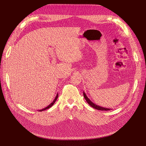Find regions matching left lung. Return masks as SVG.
<instances>
[{
	"instance_id": "left-lung-1",
	"label": "left lung",
	"mask_w": 146,
	"mask_h": 146,
	"mask_svg": "<svg viewBox=\"0 0 146 146\" xmlns=\"http://www.w3.org/2000/svg\"><path fill=\"white\" fill-rule=\"evenodd\" d=\"M83 96H84V98H85V99H86V102L89 104V105L90 106H91L92 108L96 109V110H101V111H109V110H111V109H110V108H104V107H102V106H100L99 105H96L95 104H94V102H92L90 99L88 98V97L86 96V94L85 93V92H83Z\"/></svg>"
}]
</instances>
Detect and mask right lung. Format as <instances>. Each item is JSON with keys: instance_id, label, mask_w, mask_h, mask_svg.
<instances>
[{"instance_id": "right-lung-1", "label": "right lung", "mask_w": 146, "mask_h": 146, "mask_svg": "<svg viewBox=\"0 0 146 146\" xmlns=\"http://www.w3.org/2000/svg\"><path fill=\"white\" fill-rule=\"evenodd\" d=\"M58 94H57V95H56V98H55V99H54V101L49 105H48L47 107H45V108H44V109H42V110H38V111H44V110H47V109H48V108H51V107L54 104V103L56 102V100L57 99V98H58Z\"/></svg>"}]
</instances>
